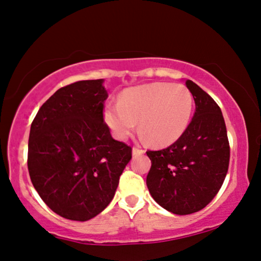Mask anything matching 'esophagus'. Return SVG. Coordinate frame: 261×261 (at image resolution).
Returning a JSON list of instances; mask_svg holds the SVG:
<instances>
[{"instance_id": "1", "label": "esophagus", "mask_w": 261, "mask_h": 261, "mask_svg": "<svg viewBox=\"0 0 261 261\" xmlns=\"http://www.w3.org/2000/svg\"><path fill=\"white\" fill-rule=\"evenodd\" d=\"M133 155H140V154H143V153H145V150L144 148H141V147H138V146H135V147H133Z\"/></svg>"}]
</instances>
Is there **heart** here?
<instances>
[{"mask_svg": "<svg viewBox=\"0 0 261 261\" xmlns=\"http://www.w3.org/2000/svg\"><path fill=\"white\" fill-rule=\"evenodd\" d=\"M194 98L182 84L151 83L128 89L118 103L108 104L104 120L118 140L137 127L151 145L165 147L180 139L191 123Z\"/></svg>", "mask_w": 261, "mask_h": 261, "instance_id": "obj_1", "label": "heart"}]
</instances>
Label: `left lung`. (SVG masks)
<instances>
[{"label":"left lung","instance_id":"8db88e82","mask_svg":"<svg viewBox=\"0 0 261 261\" xmlns=\"http://www.w3.org/2000/svg\"><path fill=\"white\" fill-rule=\"evenodd\" d=\"M195 113L184 135L167 148L147 151L146 185L152 198L175 215H191L210 204L228 172L230 147L221 108L192 80H186Z\"/></svg>","mask_w":261,"mask_h":261}]
</instances>
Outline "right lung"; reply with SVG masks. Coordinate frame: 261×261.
I'll return each mask as SVG.
<instances>
[{
    "mask_svg": "<svg viewBox=\"0 0 261 261\" xmlns=\"http://www.w3.org/2000/svg\"><path fill=\"white\" fill-rule=\"evenodd\" d=\"M103 79L57 90L31 124L27 167L42 200L72 221L96 217L110 201L132 147L113 139L104 122Z\"/></svg>",
    "mask_w": 261,
    "mask_h": 261,
    "instance_id": "add662e5",
    "label": "right lung"
}]
</instances>
